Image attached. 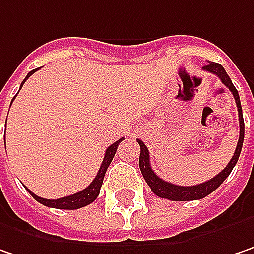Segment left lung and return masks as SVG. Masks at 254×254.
Masks as SVG:
<instances>
[{"label":"left lung","mask_w":254,"mask_h":254,"mask_svg":"<svg viewBox=\"0 0 254 254\" xmlns=\"http://www.w3.org/2000/svg\"><path fill=\"white\" fill-rule=\"evenodd\" d=\"M203 71L215 73L219 76V79L222 81V83L229 88V91L235 96V102L237 105V112H239V125H240V133H239V140H237L236 150L235 155L232 156L230 162L227 163V166L220 172L219 175H216L215 178H212L207 182L200 183V185H194V186H178L173 185L171 182H166L163 179H160L159 176L152 171L150 168V162H149V150L146 148V145L139 140L138 143L140 146V156H139V168L140 172L143 175V179L146 181L149 185V188L152 189V192L155 193L156 196H159L162 199H169V200H197V199H203L207 194L216 190L223 181L226 179L227 176L230 175L232 169L235 168V165L237 163V159L240 156L242 152V146H243V139H245V121H243V114H242V105H240V98L237 94V89L235 88V85L232 83V79L229 78V75L225 71V68L220 64L216 62H209L207 65L203 66Z\"/></svg>","instance_id":"left-lung-1"}]
</instances>
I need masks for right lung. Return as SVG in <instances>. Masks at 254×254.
<instances>
[{"instance_id":"add662e5","label":"right lung","mask_w":254,"mask_h":254,"mask_svg":"<svg viewBox=\"0 0 254 254\" xmlns=\"http://www.w3.org/2000/svg\"><path fill=\"white\" fill-rule=\"evenodd\" d=\"M37 71V69H34V71H31L27 75V78L22 81L21 83V88H22V85L24 82L27 81L28 78L34 73V72ZM17 96V95H15ZM15 96L12 98V101L15 99ZM12 104V102H11ZM124 140V138H121L119 140H116L115 143H112L109 148L106 149L105 152V158L102 160V165H101V168H99V171H98V175L95 176V179L92 181V183L86 188V189H83L81 192L75 193V194H71V196H65V197H61V199H44V197H39L37 194H34V193L31 192L29 189H28V192L31 193V196L39 202L41 204H44V206H48V207H55V209H66V210H73V209H79V207H83V206H86V204L92 203L95 199L98 197V194H99V190H101V186H102V182H104V176H105L106 169H108V166L111 165V162L114 159V156H115L116 153V149H118V145L121 143Z\"/></svg>"}]
</instances>
